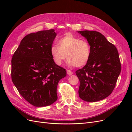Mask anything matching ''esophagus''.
<instances>
[{
    "label": "esophagus",
    "mask_w": 132,
    "mask_h": 132,
    "mask_svg": "<svg viewBox=\"0 0 132 132\" xmlns=\"http://www.w3.org/2000/svg\"><path fill=\"white\" fill-rule=\"evenodd\" d=\"M67 74H68V75H72L73 74V72L72 71H71V70H67Z\"/></svg>",
    "instance_id": "1"
}]
</instances>
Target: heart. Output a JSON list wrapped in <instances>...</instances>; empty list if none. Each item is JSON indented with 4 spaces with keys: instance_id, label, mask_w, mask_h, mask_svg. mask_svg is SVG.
<instances>
[{
    "instance_id": "obj_1",
    "label": "heart",
    "mask_w": 132,
    "mask_h": 132,
    "mask_svg": "<svg viewBox=\"0 0 132 132\" xmlns=\"http://www.w3.org/2000/svg\"><path fill=\"white\" fill-rule=\"evenodd\" d=\"M50 53L53 61L61 65L67 58L69 66L81 67L88 62L91 55V46L85 39H80L71 35L60 38L57 45L52 46Z\"/></svg>"
}]
</instances>
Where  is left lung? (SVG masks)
<instances>
[{
	"mask_svg": "<svg viewBox=\"0 0 132 132\" xmlns=\"http://www.w3.org/2000/svg\"><path fill=\"white\" fill-rule=\"evenodd\" d=\"M91 46V55L86 65L75 71L80 81L79 97L87 102L104 99L112 93L121 70L118 51L101 33L80 31Z\"/></svg>",
	"mask_w": 132,
	"mask_h": 132,
	"instance_id": "1",
	"label": "left lung"
}]
</instances>
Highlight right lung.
<instances>
[{"label": "right lung", "instance_id": "1", "mask_svg": "<svg viewBox=\"0 0 132 132\" xmlns=\"http://www.w3.org/2000/svg\"><path fill=\"white\" fill-rule=\"evenodd\" d=\"M57 34L43 30L26 35L11 59V79L22 96L36 107L57 101L59 81L67 75L53 61L50 49Z\"/></svg>", "mask_w": 132, "mask_h": 132}]
</instances>
